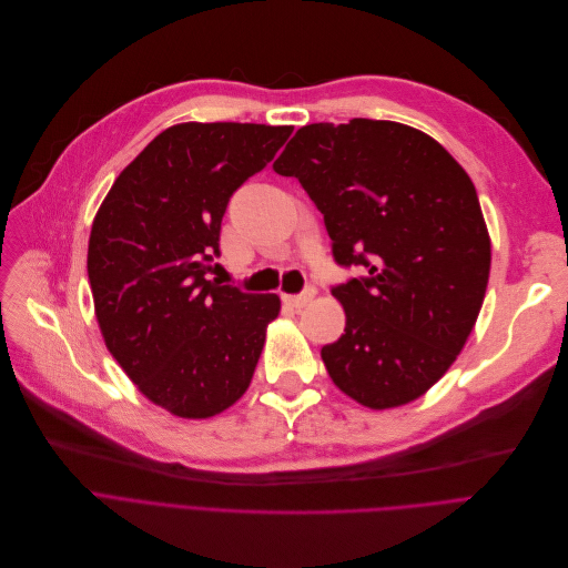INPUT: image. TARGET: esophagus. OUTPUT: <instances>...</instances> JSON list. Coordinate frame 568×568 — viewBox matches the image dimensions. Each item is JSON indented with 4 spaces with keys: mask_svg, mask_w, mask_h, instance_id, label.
Masks as SVG:
<instances>
[{
    "mask_svg": "<svg viewBox=\"0 0 568 568\" xmlns=\"http://www.w3.org/2000/svg\"><path fill=\"white\" fill-rule=\"evenodd\" d=\"M314 295H316V286L310 284V286H307L303 293H298V295H282V301H284L288 307L301 310V307H305L307 303H312Z\"/></svg>",
    "mask_w": 568,
    "mask_h": 568,
    "instance_id": "34e87169",
    "label": "esophagus"
}]
</instances>
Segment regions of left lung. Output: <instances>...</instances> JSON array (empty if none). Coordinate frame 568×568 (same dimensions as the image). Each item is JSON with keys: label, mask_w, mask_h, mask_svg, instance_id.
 <instances>
[{"label": "left lung", "mask_w": 568, "mask_h": 568, "mask_svg": "<svg viewBox=\"0 0 568 568\" xmlns=\"http://www.w3.org/2000/svg\"><path fill=\"white\" fill-rule=\"evenodd\" d=\"M273 169L323 214L335 263L367 273L333 286L346 328L321 348L331 379L369 409L420 397L463 351L488 288L474 182L427 133L363 118L298 129Z\"/></svg>", "instance_id": "8db88e82"}]
</instances>
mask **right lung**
<instances>
[{"label":"right lung","instance_id":"1","mask_svg":"<svg viewBox=\"0 0 568 568\" xmlns=\"http://www.w3.org/2000/svg\"><path fill=\"white\" fill-rule=\"evenodd\" d=\"M293 126L175 124L131 161L101 203L88 275L108 351L139 390L180 418L229 409L250 388L275 293L207 280L235 189Z\"/></svg>","mask_w":568,"mask_h":568}]
</instances>
